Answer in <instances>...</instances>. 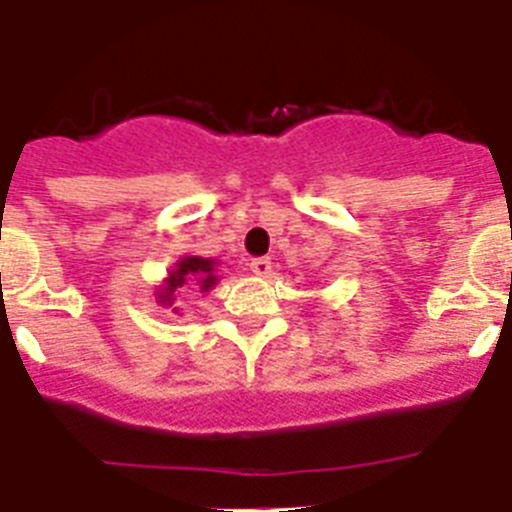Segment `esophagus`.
Returning a JSON list of instances; mask_svg holds the SVG:
<instances>
[{
  "instance_id": "34e87169",
  "label": "esophagus",
  "mask_w": 512,
  "mask_h": 512,
  "mask_svg": "<svg viewBox=\"0 0 512 512\" xmlns=\"http://www.w3.org/2000/svg\"><path fill=\"white\" fill-rule=\"evenodd\" d=\"M251 271L256 277H269L271 274V261L269 259H253L251 261Z\"/></svg>"
}]
</instances>
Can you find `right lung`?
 Masks as SVG:
<instances>
[{
    "label": "right lung",
    "mask_w": 512,
    "mask_h": 512,
    "mask_svg": "<svg viewBox=\"0 0 512 512\" xmlns=\"http://www.w3.org/2000/svg\"><path fill=\"white\" fill-rule=\"evenodd\" d=\"M215 259H202V256H184V259L176 261L169 269L166 279L156 287L153 297H156L158 305L171 307L174 312H179V307L174 305L176 292L179 289H192L197 287L200 292H210L217 284L215 277Z\"/></svg>",
    "instance_id": "right-lung-1"
}]
</instances>
